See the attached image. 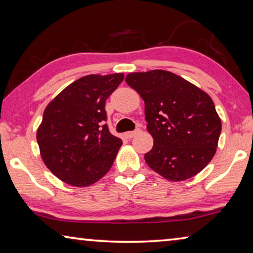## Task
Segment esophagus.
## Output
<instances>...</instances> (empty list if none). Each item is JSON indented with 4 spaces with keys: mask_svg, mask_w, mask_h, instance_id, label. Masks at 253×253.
I'll return each instance as SVG.
<instances>
[{
    "mask_svg": "<svg viewBox=\"0 0 253 253\" xmlns=\"http://www.w3.org/2000/svg\"><path fill=\"white\" fill-rule=\"evenodd\" d=\"M140 130L139 129H136V130H134V131H127L126 134H125V137L126 138H128V139H130V138H132V137H134L136 134H138Z\"/></svg>",
    "mask_w": 253,
    "mask_h": 253,
    "instance_id": "esophagus-1",
    "label": "esophagus"
}]
</instances>
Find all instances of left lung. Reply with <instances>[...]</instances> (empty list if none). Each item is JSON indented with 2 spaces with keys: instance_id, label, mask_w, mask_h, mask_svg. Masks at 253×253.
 <instances>
[{
  "instance_id": "obj_1",
  "label": "left lung",
  "mask_w": 253,
  "mask_h": 253,
  "mask_svg": "<svg viewBox=\"0 0 253 253\" xmlns=\"http://www.w3.org/2000/svg\"><path fill=\"white\" fill-rule=\"evenodd\" d=\"M125 80L145 102L147 130L154 139L144 156L147 165L173 182L199 174L215 154L222 129L211 97L165 70L131 72Z\"/></svg>"
}]
</instances>
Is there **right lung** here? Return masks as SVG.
<instances>
[{
	"label": "right lung",
	"mask_w": 253,
	"mask_h": 253,
	"mask_svg": "<svg viewBox=\"0 0 253 253\" xmlns=\"http://www.w3.org/2000/svg\"><path fill=\"white\" fill-rule=\"evenodd\" d=\"M123 80L124 74L84 76L45 107L37 140L42 161L62 182L92 185L113 166L123 142L105 123V102Z\"/></svg>",
	"instance_id": "add662e5"
}]
</instances>
